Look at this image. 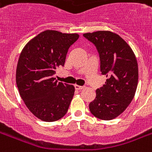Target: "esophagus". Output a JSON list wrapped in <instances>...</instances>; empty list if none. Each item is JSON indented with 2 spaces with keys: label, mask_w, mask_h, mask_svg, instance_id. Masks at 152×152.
Segmentation results:
<instances>
[{
  "label": "esophagus",
  "mask_w": 152,
  "mask_h": 152,
  "mask_svg": "<svg viewBox=\"0 0 152 152\" xmlns=\"http://www.w3.org/2000/svg\"><path fill=\"white\" fill-rule=\"evenodd\" d=\"M85 88L84 86H77V85H75V89L76 90H80V89H83Z\"/></svg>",
  "instance_id": "esophagus-1"
}]
</instances>
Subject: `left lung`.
Here are the masks:
<instances>
[{"label": "left lung", "instance_id": "left-lung-1", "mask_svg": "<svg viewBox=\"0 0 152 152\" xmlns=\"http://www.w3.org/2000/svg\"><path fill=\"white\" fill-rule=\"evenodd\" d=\"M83 36L94 44L100 71L107 77L105 85L96 89L89 110L95 117L110 121L120 115L134 99L138 81L137 58L130 46L114 32L98 31Z\"/></svg>", "mask_w": 152, "mask_h": 152}]
</instances>
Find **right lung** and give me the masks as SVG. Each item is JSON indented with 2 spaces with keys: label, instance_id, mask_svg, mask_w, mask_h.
Returning <instances> with one entry per match:
<instances>
[{
  "label": "right lung",
  "instance_id": "1",
  "mask_svg": "<svg viewBox=\"0 0 152 152\" xmlns=\"http://www.w3.org/2000/svg\"><path fill=\"white\" fill-rule=\"evenodd\" d=\"M76 33L46 30L29 40L22 50L16 69V84L25 105L36 117L53 122L67 112L74 95L72 85L58 82L55 70L63 66Z\"/></svg>",
  "mask_w": 152,
  "mask_h": 152
}]
</instances>
